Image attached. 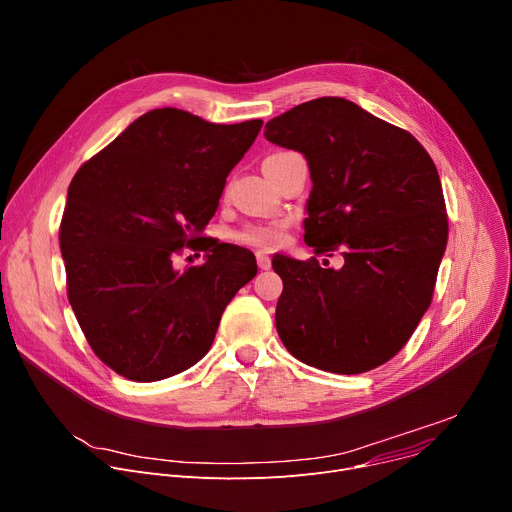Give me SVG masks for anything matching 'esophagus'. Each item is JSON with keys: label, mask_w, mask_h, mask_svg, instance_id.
Instances as JSON below:
<instances>
[{"label": "esophagus", "mask_w": 512, "mask_h": 512, "mask_svg": "<svg viewBox=\"0 0 512 512\" xmlns=\"http://www.w3.org/2000/svg\"><path fill=\"white\" fill-rule=\"evenodd\" d=\"M256 262H258L260 270H268V268H270V258H268L264 252H258V254H256Z\"/></svg>", "instance_id": "1"}]
</instances>
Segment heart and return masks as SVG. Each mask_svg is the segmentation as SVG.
<instances>
[{
    "mask_svg": "<svg viewBox=\"0 0 512 512\" xmlns=\"http://www.w3.org/2000/svg\"><path fill=\"white\" fill-rule=\"evenodd\" d=\"M238 240L246 246H252V248L274 250V248H279L285 240V225L281 221L254 223V225L244 227L238 233Z\"/></svg>",
    "mask_w": 512,
    "mask_h": 512,
    "instance_id": "b5f03b06",
    "label": "heart"
}]
</instances>
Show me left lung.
I'll list each match as a JSON object with an SVG mask.
<instances>
[{
  "mask_svg": "<svg viewBox=\"0 0 512 512\" xmlns=\"http://www.w3.org/2000/svg\"><path fill=\"white\" fill-rule=\"evenodd\" d=\"M264 137L301 151L313 182L303 240L316 258H272L279 336L305 365L371 371L404 348L435 293L449 235L437 166L408 131L334 96L274 116ZM334 251L338 271L317 260Z\"/></svg>",
  "mask_w": 512,
  "mask_h": 512,
  "instance_id": "8db88e82",
  "label": "left lung"
}]
</instances>
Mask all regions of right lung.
I'll return each mask as SVG.
<instances>
[{
    "label": "right lung",
    "instance_id": "obj_1",
    "mask_svg": "<svg viewBox=\"0 0 512 512\" xmlns=\"http://www.w3.org/2000/svg\"><path fill=\"white\" fill-rule=\"evenodd\" d=\"M262 121L215 125L155 108L77 170L59 227L67 297L94 355L131 381L199 363L221 313L256 277L250 250L203 235ZM184 247L208 260L184 273Z\"/></svg>",
    "mask_w": 512,
    "mask_h": 512
}]
</instances>
